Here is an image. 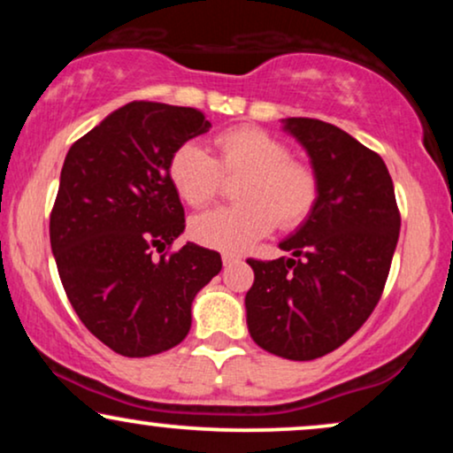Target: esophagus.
<instances>
[{
  "mask_svg": "<svg viewBox=\"0 0 453 453\" xmlns=\"http://www.w3.org/2000/svg\"><path fill=\"white\" fill-rule=\"evenodd\" d=\"M236 262H241V257L232 256V253H223V266H232Z\"/></svg>",
  "mask_w": 453,
  "mask_h": 453,
  "instance_id": "1",
  "label": "esophagus"
}]
</instances>
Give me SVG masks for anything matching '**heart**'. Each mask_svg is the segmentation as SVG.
Masks as SVG:
<instances>
[{"label":"heart","mask_w":453,"mask_h":453,"mask_svg":"<svg viewBox=\"0 0 453 453\" xmlns=\"http://www.w3.org/2000/svg\"><path fill=\"white\" fill-rule=\"evenodd\" d=\"M212 155L197 142H183L168 161V179L180 200L204 206L217 196L223 176H242L241 204L196 215L189 232L196 242L223 253L247 251L280 227H296L315 209L319 185L309 165L292 159L279 138L257 127H232L217 134Z\"/></svg>","instance_id":"heart-1"}]
</instances>
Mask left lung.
I'll use <instances>...</instances> for the list:
<instances>
[{
    "label": "left lung",
    "mask_w": 453,
    "mask_h": 453,
    "mask_svg": "<svg viewBox=\"0 0 453 453\" xmlns=\"http://www.w3.org/2000/svg\"><path fill=\"white\" fill-rule=\"evenodd\" d=\"M317 176L315 209L279 242L292 257L247 259L256 280L244 296L247 326L262 349L315 360L360 330L381 298L400 234L386 164L341 127L283 119Z\"/></svg>",
    "instance_id": "obj_1"
}]
</instances>
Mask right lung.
Listing matches in <instances>:
<instances>
[{
    "label": "right lung",
    "instance_id": "add662e5",
    "mask_svg": "<svg viewBox=\"0 0 453 453\" xmlns=\"http://www.w3.org/2000/svg\"><path fill=\"white\" fill-rule=\"evenodd\" d=\"M209 129L196 108L132 102L65 155L50 212L57 270L87 330L126 357L179 345L196 294L221 270L219 253L196 242L153 257L185 230L170 155Z\"/></svg>",
    "mask_w": 453,
    "mask_h": 453
}]
</instances>
